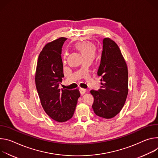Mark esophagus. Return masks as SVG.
<instances>
[{
	"label": "esophagus",
	"mask_w": 158,
	"mask_h": 158,
	"mask_svg": "<svg viewBox=\"0 0 158 158\" xmlns=\"http://www.w3.org/2000/svg\"><path fill=\"white\" fill-rule=\"evenodd\" d=\"M80 92L81 94H85V92H86V89L80 88Z\"/></svg>",
	"instance_id": "obj_1"
}]
</instances>
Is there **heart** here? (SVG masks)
Wrapping results in <instances>:
<instances>
[{
    "label": "heart",
    "instance_id": "heart-1",
    "mask_svg": "<svg viewBox=\"0 0 158 158\" xmlns=\"http://www.w3.org/2000/svg\"><path fill=\"white\" fill-rule=\"evenodd\" d=\"M77 48L81 51L83 56L85 58H94L95 56V53L96 51V47L94 44L92 43L86 41L79 43L77 44ZM67 53L64 54V59H66Z\"/></svg>",
    "mask_w": 158,
    "mask_h": 158
}]
</instances>
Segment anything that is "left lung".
Masks as SVG:
<instances>
[{
    "label": "left lung",
    "mask_w": 158,
    "mask_h": 158,
    "mask_svg": "<svg viewBox=\"0 0 158 158\" xmlns=\"http://www.w3.org/2000/svg\"><path fill=\"white\" fill-rule=\"evenodd\" d=\"M97 74L101 77V87L92 90L95 114L111 118L124 107L128 94V69L117 44L110 38L103 40V49Z\"/></svg>",
    "instance_id": "1"
}]
</instances>
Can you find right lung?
<instances>
[{
  "mask_svg": "<svg viewBox=\"0 0 158 158\" xmlns=\"http://www.w3.org/2000/svg\"><path fill=\"white\" fill-rule=\"evenodd\" d=\"M65 38H60L45 45L38 57L35 82L41 103L52 118L63 122L71 118L80 96L78 89H60L64 77L61 49Z\"/></svg>",
  "mask_w": 158,
  "mask_h": 158,
  "instance_id": "right-lung-1",
  "label": "right lung"
}]
</instances>
